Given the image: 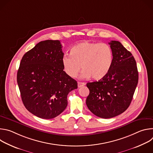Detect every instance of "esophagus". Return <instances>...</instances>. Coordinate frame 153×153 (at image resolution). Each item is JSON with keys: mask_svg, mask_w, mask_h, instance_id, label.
<instances>
[{"mask_svg": "<svg viewBox=\"0 0 153 153\" xmlns=\"http://www.w3.org/2000/svg\"><path fill=\"white\" fill-rule=\"evenodd\" d=\"M85 85V83L84 82H78V88H80V87L84 86Z\"/></svg>", "mask_w": 153, "mask_h": 153, "instance_id": "esophagus-1", "label": "esophagus"}]
</instances>
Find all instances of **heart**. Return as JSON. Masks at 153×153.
<instances>
[{
	"label": "heart",
	"instance_id": "1",
	"mask_svg": "<svg viewBox=\"0 0 153 153\" xmlns=\"http://www.w3.org/2000/svg\"><path fill=\"white\" fill-rule=\"evenodd\" d=\"M70 53L63 56L62 62L65 72L72 78L78 76L82 67L83 78L99 80L108 74L112 67L113 51L105 43L80 42L70 49Z\"/></svg>",
	"mask_w": 153,
	"mask_h": 153
}]
</instances>
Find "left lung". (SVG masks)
Segmentation results:
<instances>
[{
  "mask_svg": "<svg viewBox=\"0 0 153 153\" xmlns=\"http://www.w3.org/2000/svg\"><path fill=\"white\" fill-rule=\"evenodd\" d=\"M109 44L113 54L108 74L98 82L87 83L90 94L86 100L89 110L97 117L109 119L123 113L129 106L138 83L136 62L120 42Z\"/></svg>",
  "mask_w": 153,
  "mask_h": 153,
  "instance_id": "left-lung-1",
  "label": "left lung"
}]
</instances>
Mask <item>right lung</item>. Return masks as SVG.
<instances>
[{"label":"right lung","instance_id":"obj_1","mask_svg":"<svg viewBox=\"0 0 153 153\" xmlns=\"http://www.w3.org/2000/svg\"><path fill=\"white\" fill-rule=\"evenodd\" d=\"M59 40L42 41L27 52L20 63L17 82L22 100L34 116L54 118L68 105V93L77 81L63 71V53Z\"/></svg>","mask_w":153,"mask_h":153}]
</instances>
